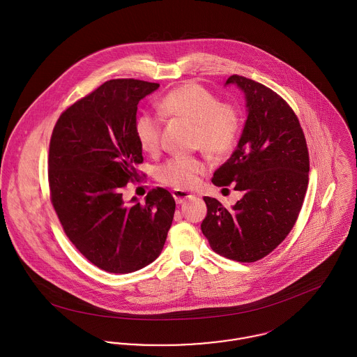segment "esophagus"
<instances>
[{
  "label": "esophagus",
  "mask_w": 357,
  "mask_h": 357,
  "mask_svg": "<svg viewBox=\"0 0 357 357\" xmlns=\"http://www.w3.org/2000/svg\"><path fill=\"white\" fill-rule=\"evenodd\" d=\"M172 194H173V198H174L176 204H183L184 201L194 198L192 194H190V192H187V191H183V190H173Z\"/></svg>",
  "instance_id": "obj_1"
}]
</instances>
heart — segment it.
<instances>
[{"mask_svg":"<svg viewBox=\"0 0 357 357\" xmlns=\"http://www.w3.org/2000/svg\"><path fill=\"white\" fill-rule=\"evenodd\" d=\"M159 112L166 118L187 119L195 125L194 144L204 153L220 158L231 153L236 144L241 118L238 109L220 99L201 84L190 81L170 92L159 102ZM135 135L140 149L156 153L160 149L162 121L144 112L135 121ZM206 170L204 160L195 156H173L158 167L160 183L177 190H187L197 184L198 176Z\"/></svg>","mask_w":357,"mask_h":357,"instance_id":"b5f03b06","label":"heart"}]
</instances>
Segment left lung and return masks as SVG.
<instances>
[{
    "instance_id": "left-lung-1",
    "label": "left lung",
    "mask_w": 357,
    "mask_h": 357,
    "mask_svg": "<svg viewBox=\"0 0 357 357\" xmlns=\"http://www.w3.org/2000/svg\"><path fill=\"white\" fill-rule=\"evenodd\" d=\"M245 93L248 119L231 158L213 174L217 187L234 185L243 197L232 208L204 197L201 229L217 255L255 262L273 252L293 229L307 188L309 153L293 108L276 92L231 75Z\"/></svg>"
}]
</instances>
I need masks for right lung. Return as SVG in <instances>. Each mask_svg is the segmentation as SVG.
<instances>
[{"mask_svg": "<svg viewBox=\"0 0 357 357\" xmlns=\"http://www.w3.org/2000/svg\"><path fill=\"white\" fill-rule=\"evenodd\" d=\"M159 84L109 79L59 116L50 143L51 202L64 234L93 265L129 273L160 255L176 202L160 187L146 202L122 198L140 177L143 150L135 135L137 104Z\"/></svg>", "mask_w": 357, "mask_h": 357, "instance_id": "1", "label": "right lung"}]
</instances>
